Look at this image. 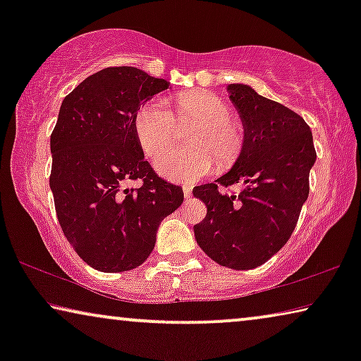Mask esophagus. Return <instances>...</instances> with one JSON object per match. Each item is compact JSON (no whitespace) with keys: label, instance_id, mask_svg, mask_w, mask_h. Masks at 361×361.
Here are the masks:
<instances>
[{"label":"esophagus","instance_id":"esophagus-1","mask_svg":"<svg viewBox=\"0 0 361 361\" xmlns=\"http://www.w3.org/2000/svg\"><path fill=\"white\" fill-rule=\"evenodd\" d=\"M182 190H184L185 199H189V197L192 195V187L190 185H184V187H182Z\"/></svg>","mask_w":361,"mask_h":361}]
</instances>
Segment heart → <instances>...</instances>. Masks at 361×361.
Listing matches in <instances>:
<instances>
[{
    "instance_id": "1",
    "label": "heart",
    "mask_w": 361,
    "mask_h": 361,
    "mask_svg": "<svg viewBox=\"0 0 361 361\" xmlns=\"http://www.w3.org/2000/svg\"><path fill=\"white\" fill-rule=\"evenodd\" d=\"M230 106L209 92L180 93L176 97V116L164 102L149 100L136 111L135 131L145 154L154 159L173 144L176 121L194 122L190 150L170 152L157 157L156 167L171 180L194 182L219 169H228L245 147V130L231 120Z\"/></svg>"
}]
</instances>
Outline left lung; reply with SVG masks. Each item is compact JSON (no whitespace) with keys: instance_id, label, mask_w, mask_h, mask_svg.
I'll use <instances>...</instances> for the list:
<instances>
[{"instance_id":"8db88e82","label":"left lung","mask_w":361,"mask_h":361,"mask_svg":"<svg viewBox=\"0 0 361 361\" xmlns=\"http://www.w3.org/2000/svg\"><path fill=\"white\" fill-rule=\"evenodd\" d=\"M228 93L243 120L245 147L230 172L192 190L207 207L194 233L215 263L243 271L266 263L293 235L309 195L315 147L307 123L288 106L240 83ZM236 183L244 190H223Z\"/></svg>"}]
</instances>
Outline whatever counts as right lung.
<instances>
[{"label":"right lung","instance_id":"add662e5","mask_svg":"<svg viewBox=\"0 0 361 361\" xmlns=\"http://www.w3.org/2000/svg\"><path fill=\"white\" fill-rule=\"evenodd\" d=\"M167 87L136 67H106L63 98L49 184L63 235L93 269L121 273L145 263L157 226L184 200L145 159L135 131L141 103ZM128 180L142 185L125 190Z\"/></svg>","mask_w":361,"mask_h":361}]
</instances>
